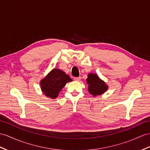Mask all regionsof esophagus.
<instances>
[{
    "mask_svg": "<svg viewBox=\"0 0 150 150\" xmlns=\"http://www.w3.org/2000/svg\"><path fill=\"white\" fill-rule=\"evenodd\" d=\"M74 81H81V77L74 78Z\"/></svg>",
    "mask_w": 150,
    "mask_h": 150,
    "instance_id": "1",
    "label": "esophagus"
}]
</instances>
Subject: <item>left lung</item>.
I'll return each mask as SVG.
<instances>
[{"instance_id": "1", "label": "left lung", "mask_w": 150, "mask_h": 150, "mask_svg": "<svg viewBox=\"0 0 150 150\" xmlns=\"http://www.w3.org/2000/svg\"><path fill=\"white\" fill-rule=\"evenodd\" d=\"M88 91L93 97L101 96L108 89V85L98 76L93 73H89L86 79Z\"/></svg>"}]
</instances>
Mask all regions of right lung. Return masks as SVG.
I'll return each mask as SVG.
<instances>
[{
    "label": "right lung",
    "mask_w": 150,
    "mask_h": 150,
    "mask_svg": "<svg viewBox=\"0 0 150 150\" xmlns=\"http://www.w3.org/2000/svg\"><path fill=\"white\" fill-rule=\"evenodd\" d=\"M72 81L69 76L64 71L54 68L41 80L40 87L46 97L54 99L65 85Z\"/></svg>",
    "instance_id": "obj_1"
}]
</instances>
